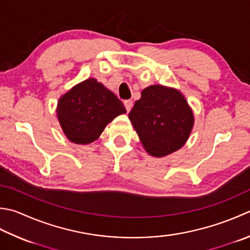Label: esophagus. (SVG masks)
<instances>
[{"label": "esophagus", "instance_id": "esophagus-1", "mask_svg": "<svg viewBox=\"0 0 250 250\" xmlns=\"http://www.w3.org/2000/svg\"><path fill=\"white\" fill-rule=\"evenodd\" d=\"M124 104H125L126 111H130L131 108H132V106H133V102H132L131 100H126V101L124 102Z\"/></svg>", "mask_w": 250, "mask_h": 250}]
</instances>
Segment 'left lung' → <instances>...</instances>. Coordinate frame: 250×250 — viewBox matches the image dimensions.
<instances>
[{
    "label": "left lung",
    "instance_id": "1",
    "mask_svg": "<svg viewBox=\"0 0 250 250\" xmlns=\"http://www.w3.org/2000/svg\"><path fill=\"white\" fill-rule=\"evenodd\" d=\"M129 119L143 148L159 158L183 147L195 122L193 110L181 91L161 84L142 91Z\"/></svg>",
    "mask_w": 250,
    "mask_h": 250
}]
</instances>
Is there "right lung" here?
<instances>
[{
  "label": "right lung",
  "mask_w": 250,
  "mask_h": 250,
  "mask_svg": "<svg viewBox=\"0 0 250 250\" xmlns=\"http://www.w3.org/2000/svg\"><path fill=\"white\" fill-rule=\"evenodd\" d=\"M125 112L122 102L95 78L72 86L60 97L56 108L63 134L79 145L93 143L109 122Z\"/></svg>",
  "instance_id": "add662e5"
}]
</instances>
